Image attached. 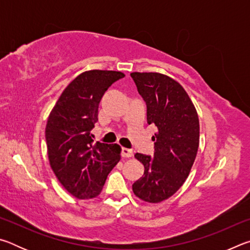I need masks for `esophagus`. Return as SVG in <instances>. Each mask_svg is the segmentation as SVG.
Masks as SVG:
<instances>
[{
  "mask_svg": "<svg viewBox=\"0 0 250 250\" xmlns=\"http://www.w3.org/2000/svg\"><path fill=\"white\" fill-rule=\"evenodd\" d=\"M121 155L124 156V158H131V156L133 155V151L131 149H128V147H122Z\"/></svg>",
  "mask_w": 250,
  "mask_h": 250,
  "instance_id": "1",
  "label": "esophagus"
}]
</instances>
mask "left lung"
<instances>
[{"label":"left lung","instance_id":"obj_1","mask_svg":"<svg viewBox=\"0 0 250 250\" xmlns=\"http://www.w3.org/2000/svg\"><path fill=\"white\" fill-rule=\"evenodd\" d=\"M131 77L146 104V120L158 133L153 156L135 153L145 166L143 176L132 185L141 200L159 203L172 196L188 176L200 142L196 109L184 88L159 73H132Z\"/></svg>","mask_w":250,"mask_h":250}]
</instances>
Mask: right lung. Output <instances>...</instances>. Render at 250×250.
Instances as JSON below:
<instances>
[{"instance_id": "right-lung-1", "label": "right lung", "mask_w": 250, "mask_h": 250, "mask_svg": "<svg viewBox=\"0 0 250 250\" xmlns=\"http://www.w3.org/2000/svg\"><path fill=\"white\" fill-rule=\"evenodd\" d=\"M124 77L120 71H84L65 88L48 117L45 138L50 167L65 189L79 200L98 196L120 161V146L94 145L91 130L104 92Z\"/></svg>"}]
</instances>
